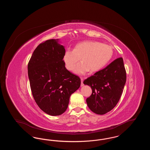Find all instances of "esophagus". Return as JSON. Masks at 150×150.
<instances>
[{"mask_svg":"<svg viewBox=\"0 0 150 150\" xmlns=\"http://www.w3.org/2000/svg\"><path fill=\"white\" fill-rule=\"evenodd\" d=\"M80 79H81V86H84V84H83L84 78H80Z\"/></svg>","mask_w":150,"mask_h":150,"instance_id":"34e87169","label":"esophagus"}]
</instances>
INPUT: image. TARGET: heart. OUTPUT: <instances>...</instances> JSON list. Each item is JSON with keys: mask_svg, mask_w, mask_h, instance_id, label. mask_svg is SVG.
Segmentation results:
<instances>
[{"mask_svg": "<svg viewBox=\"0 0 150 150\" xmlns=\"http://www.w3.org/2000/svg\"><path fill=\"white\" fill-rule=\"evenodd\" d=\"M112 48L106 44L96 41H84L76 45L75 49H67L63 56L66 68L71 71L80 58L82 62L74 69V72L84 75L91 70L98 71L102 69L111 59Z\"/></svg>", "mask_w": 150, "mask_h": 150, "instance_id": "obj_1", "label": "heart"}]
</instances>
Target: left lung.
<instances>
[{"instance_id": "left-lung-1", "label": "left lung", "mask_w": 150, "mask_h": 150, "mask_svg": "<svg viewBox=\"0 0 150 150\" xmlns=\"http://www.w3.org/2000/svg\"><path fill=\"white\" fill-rule=\"evenodd\" d=\"M126 79L123 59L120 57L86 79L83 83L92 89L91 96L86 100L90 110L98 115L112 110L120 98Z\"/></svg>"}]
</instances>
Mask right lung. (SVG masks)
Wrapping results in <instances>:
<instances>
[{"label": "right lung", "mask_w": 150, "mask_h": 150, "mask_svg": "<svg viewBox=\"0 0 150 150\" xmlns=\"http://www.w3.org/2000/svg\"><path fill=\"white\" fill-rule=\"evenodd\" d=\"M59 39L40 44L28 64L30 88L36 104L51 116L62 114L67 108L70 97L79 88L81 80L65 67V49Z\"/></svg>", "instance_id": "1"}]
</instances>
